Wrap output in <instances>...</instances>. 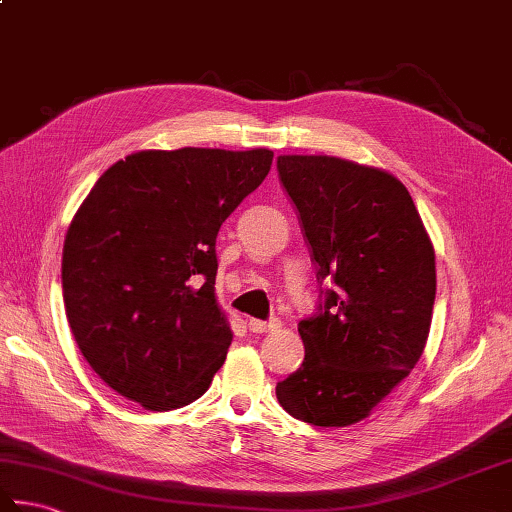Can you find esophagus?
<instances>
[{"label": "esophagus", "instance_id": "obj_1", "mask_svg": "<svg viewBox=\"0 0 512 512\" xmlns=\"http://www.w3.org/2000/svg\"><path fill=\"white\" fill-rule=\"evenodd\" d=\"M279 326H282L279 319H270V322H262V319H248L250 333H270V330H277Z\"/></svg>", "mask_w": 512, "mask_h": 512}]
</instances>
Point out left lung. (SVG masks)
<instances>
[{"mask_svg": "<svg viewBox=\"0 0 512 512\" xmlns=\"http://www.w3.org/2000/svg\"><path fill=\"white\" fill-rule=\"evenodd\" d=\"M322 286L299 322L304 362L275 393L310 426L362 422L424 353L435 304V250L406 186L379 168L326 155H282Z\"/></svg>", "mask_w": 512, "mask_h": 512, "instance_id": "obj_1", "label": "left lung"}]
</instances>
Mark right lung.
<instances>
[{"label":"right lung","instance_id":"right-lung-1","mask_svg":"<svg viewBox=\"0 0 512 512\" xmlns=\"http://www.w3.org/2000/svg\"><path fill=\"white\" fill-rule=\"evenodd\" d=\"M273 150H142L97 179L70 224L64 306L90 368L146 410L202 397L233 342L215 302L217 233Z\"/></svg>","mask_w":512,"mask_h":512}]
</instances>
